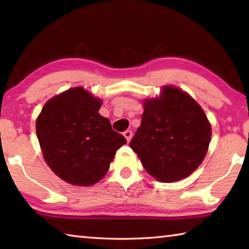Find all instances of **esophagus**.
I'll return each mask as SVG.
<instances>
[{
	"instance_id": "esophagus-1",
	"label": "esophagus",
	"mask_w": 249,
	"mask_h": 249,
	"mask_svg": "<svg viewBox=\"0 0 249 249\" xmlns=\"http://www.w3.org/2000/svg\"><path fill=\"white\" fill-rule=\"evenodd\" d=\"M123 135H124V137L126 138V141H127L128 142H130V138H132V130H125V132L123 133Z\"/></svg>"
}]
</instances>
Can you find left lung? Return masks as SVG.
<instances>
[{
	"mask_svg": "<svg viewBox=\"0 0 249 249\" xmlns=\"http://www.w3.org/2000/svg\"><path fill=\"white\" fill-rule=\"evenodd\" d=\"M142 124L129 147L149 175L162 182L190 176L203 161L212 129L205 113L179 88L166 86L144 102Z\"/></svg>",
	"mask_w": 249,
	"mask_h": 249,
	"instance_id": "8db88e82",
	"label": "left lung"
}]
</instances>
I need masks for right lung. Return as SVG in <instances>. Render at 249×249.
Returning a JSON list of instances; mask_svg holds the SVG:
<instances>
[{"label":"right lung","mask_w":249,"mask_h":249,"mask_svg":"<svg viewBox=\"0 0 249 249\" xmlns=\"http://www.w3.org/2000/svg\"><path fill=\"white\" fill-rule=\"evenodd\" d=\"M101 105L83 88H72L50 99L37 117L45 161L66 182L83 187L99 182L116 150L126 144L109 120L100 115Z\"/></svg>","instance_id":"right-lung-1"}]
</instances>
